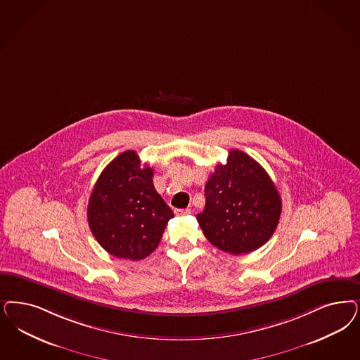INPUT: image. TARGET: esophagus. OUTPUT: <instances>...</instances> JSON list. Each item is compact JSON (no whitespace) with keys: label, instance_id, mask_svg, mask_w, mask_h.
<instances>
[{"label":"esophagus","instance_id":"1","mask_svg":"<svg viewBox=\"0 0 360 360\" xmlns=\"http://www.w3.org/2000/svg\"><path fill=\"white\" fill-rule=\"evenodd\" d=\"M175 215H178V217H185V215H188V214H191V210L190 209H175Z\"/></svg>","mask_w":360,"mask_h":360}]
</instances>
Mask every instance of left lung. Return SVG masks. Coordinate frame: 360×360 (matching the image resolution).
I'll list each match as a JSON object with an SVG mask.
<instances>
[{
	"label": "left lung",
	"mask_w": 360,
	"mask_h": 360,
	"mask_svg": "<svg viewBox=\"0 0 360 360\" xmlns=\"http://www.w3.org/2000/svg\"><path fill=\"white\" fill-rule=\"evenodd\" d=\"M206 206L197 215L205 236L233 255L263 246L279 224L282 199L261 165L240 150H230L205 186Z\"/></svg>",
	"instance_id": "1"
}]
</instances>
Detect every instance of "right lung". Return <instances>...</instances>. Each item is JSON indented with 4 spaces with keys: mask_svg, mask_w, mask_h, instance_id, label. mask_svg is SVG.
<instances>
[{
    "mask_svg": "<svg viewBox=\"0 0 360 360\" xmlns=\"http://www.w3.org/2000/svg\"><path fill=\"white\" fill-rule=\"evenodd\" d=\"M153 169L136 151L115 157L99 175L87 206L97 242L117 258L139 261L160 245L174 212L153 185Z\"/></svg>",
    "mask_w": 360,
    "mask_h": 360,
    "instance_id": "1",
    "label": "right lung"
}]
</instances>
